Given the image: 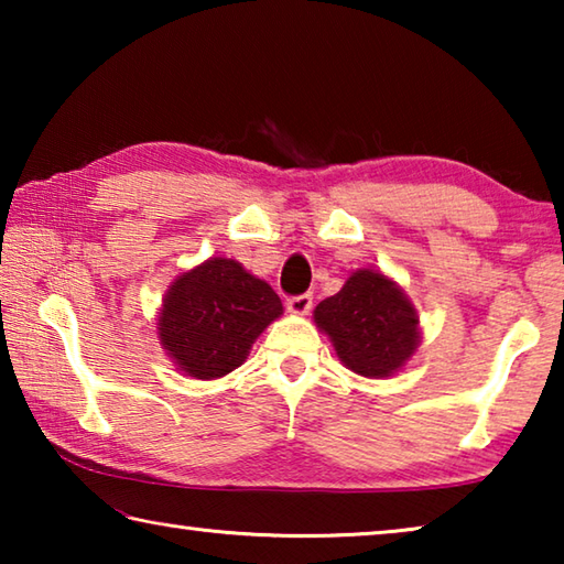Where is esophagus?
<instances>
[{
  "mask_svg": "<svg viewBox=\"0 0 564 564\" xmlns=\"http://www.w3.org/2000/svg\"><path fill=\"white\" fill-rule=\"evenodd\" d=\"M311 305H313V295L311 293L291 295V299L285 301V308H289V313H293V316H305V313L311 311Z\"/></svg>",
  "mask_w": 564,
  "mask_h": 564,
  "instance_id": "1",
  "label": "esophagus"
}]
</instances>
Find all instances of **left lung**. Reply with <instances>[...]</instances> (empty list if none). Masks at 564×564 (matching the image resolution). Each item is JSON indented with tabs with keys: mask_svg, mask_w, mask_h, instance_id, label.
Listing matches in <instances>:
<instances>
[{
	"mask_svg": "<svg viewBox=\"0 0 564 564\" xmlns=\"http://www.w3.org/2000/svg\"><path fill=\"white\" fill-rule=\"evenodd\" d=\"M343 366L362 378L398 373L420 346L417 311L395 281L360 269L313 311Z\"/></svg>",
	"mask_w": 564,
	"mask_h": 564,
	"instance_id": "1",
	"label": "left lung"
}]
</instances>
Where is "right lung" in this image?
<instances>
[{
	"label": "right lung",
	"instance_id": "1",
	"mask_svg": "<svg viewBox=\"0 0 564 564\" xmlns=\"http://www.w3.org/2000/svg\"><path fill=\"white\" fill-rule=\"evenodd\" d=\"M281 313V299L269 283L238 261L216 256L169 285L156 323L159 340L181 373L224 378Z\"/></svg>",
	"mask_w": 564,
	"mask_h": 564
}]
</instances>
